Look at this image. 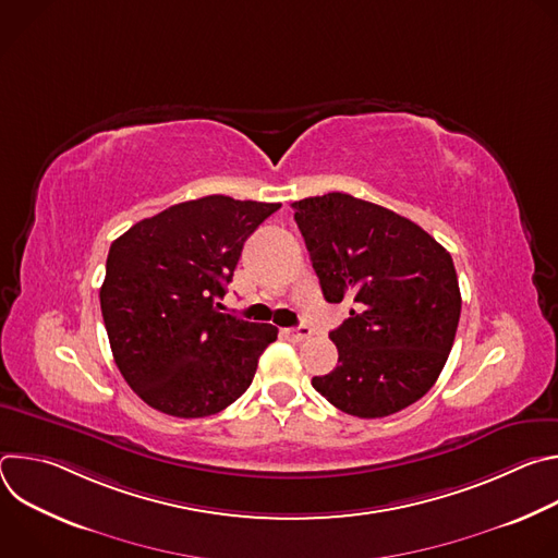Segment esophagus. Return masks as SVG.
I'll use <instances>...</instances> for the list:
<instances>
[{
    "mask_svg": "<svg viewBox=\"0 0 558 558\" xmlns=\"http://www.w3.org/2000/svg\"><path fill=\"white\" fill-rule=\"evenodd\" d=\"M284 336L293 342H304L306 338H311V329L308 327H293V329H284Z\"/></svg>",
    "mask_w": 558,
    "mask_h": 558,
    "instance_id": "34e87169",
    "label": "esophagus"
}]
</instances>
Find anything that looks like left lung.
Returning <instances> with one entry per match:
<instances>
[{
	"mask_svg": "<svg viewBox=\"0 0 558 558\" xmlns=\"http://www.w3.org/2000/svg\"><path fill=\"white\" fill-rule=\"evenodd\" d=\"M291 207L325 300L355 306L329 333L338 366L313 377V388L362 420L415 404L437 381L459 325L450 254L413 220L351 194Z\"/></svg>",
	"mask_w": 558,
	"mask_h": 558,
	"instance_id": "left-lung-1",
	"label": "left lung"
}]
</instances>
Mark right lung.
<instances>
[{
  "mask_svg": "<svg viewBox=\"0 0 558 558\" xmlns=\"http://www.w3.org/2000/svg\"><path fill=\"white\" fill-rule=\"evenodd\" d=\"M280 203L205 196L132 225L110 247L101 313L114 362L172 417L216 415L241 397L274 325L220 313L243 245Z\"/></svg>",
  "mask_w": 558,
  "mask_h": 558,
  "instance_id": "obj_1",
  "label": "right lung"
}]
</instances>
